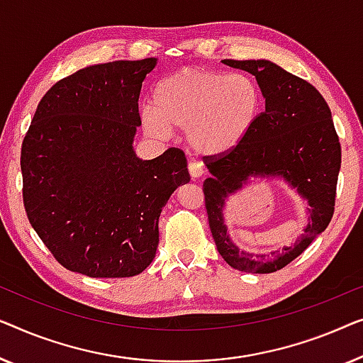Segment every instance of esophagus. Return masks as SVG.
I'll use <instances>...</instances> for the list:
<instances>
[{
  "label": "esophagus",
  "instance_id": "obj_1",
  "mask_svg": "<svg viewBox=\"0 0 363 363\" xmlns=\"http://www.w3.org/2000/svg\"><path fill=\"white\" fill-rule=\"evenodd\" d=\"M189 174H191L192 179H197V177H202L206 174V167H203L201 162H191V164H189Z\"/></svg>",
  "mask_w": 363,
  "mask_h": 363
}]
</instances>
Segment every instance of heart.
<instances>
[{
	"instance_id": "b5f03b06",
	"label": "heart",
	"mask_w": 363,
	"mask_h": 363,
	"mask_svg": "<svg viewBox=\"0 0 363 363\" xmlns=\"http://www.w3.org/2000/svg\"><path fill=\"white\" fill-rule=\"evenodd\" d=\"M262 110V89L250 75L184 67L166 75L152 90V106L141 110L151 138H167L186 128L189 146L213 156L242 143Z\"/></svg>"
}]
</instances>
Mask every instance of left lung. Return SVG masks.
Here are the masks:
<instances>
[{
  "label": "left lung",
  "instance_id": "obj_1",
  "mask_svg": "<svg viewBox=\"0 0 363 363\" xmlns=\"http://www.w3.org/2000/svg\"><path fill=\"white\" fill-rule=\"evenodd\" d=\"M222 62L257 77L264 96V111L238 146L223 155L203 156L212 174L203 182L208 225L218 253L232 268L273 273L298 258L328 228L334 216L340 169L339 136L329 105L309 82L269 60L223 59ZM250 175H281L311 206V222L301 240L272 257L240 252L223 225L221 208L226 194L241 186Z\"/></svg>",
  "mask_w": 363,
  "mask_h": 363
}]
</instances>
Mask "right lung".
Wrapping results in <instances>:
<instances>
[{
	"instance_id": "add662e5",
	"label": "right lung",
	"mask_w": 363,
	"mask_h": 363,
	"mask_svg": "<svg viewBox=\"0 0 363 363\" xmlns=\"http://www.w3.org/2000/svg\"><path fill=\"white\" fill-rule=\"evenodd\" d=\"M155 65V57L115 60L55 82L24 136V208L70 272L140 274L156 255L162 206L191 179L179 147L150 161L133 151L141 85Z\"/></svg>"
}]
</instances>
